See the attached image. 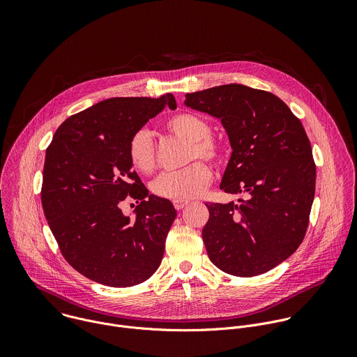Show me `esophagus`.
Instances as JSON below:
<instances>
[{
	"instance_id": "34e87169",
	"label": "esophagus",
	"mask_w": 357,
	"mask_h": 357,
	"mask_svg": "<svg viewBox=\"0 0 357 357\" xmlns=\"http://www.w3.org/2000/svg\"><path fill=\"white\" fill-rule=\"evenodd\" d=\"M189 203H190L189 200H174V206L176 211H182L189 205Z\"/></svg>"
}]
</instances>
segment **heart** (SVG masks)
<instances>
[{"label":"heart","instance_id":"1","mask_svg":"<svg viewBox=\"0 0 357 357\" xmlns=\"http://www.w3.org/2000/svg\"><path fill=\"white\" fill-rule=\"evenodd\" d=\"M171 134L189 141L186 148V161L206 158L218 161L220 148L211 137V124L197 114L182 112L167 121ZM128 161L139 174H151L155 169V145L146 128L137 130L128 141ZM212 181L211 168L202 161H196L183 169L164 172L152 182V192L160 197L172 200H186L199 196Z\"/></svg>","mask_w":357,"mask_h":357}]
</instances>
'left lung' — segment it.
Masks as SVG:
<instances>
[{"label": "left lung", "mask_w": 357, "mask_h": 357, "mask_svg": "<svg viewBox=\"0 0 357 357\" xmlns=\"http://www.w3.org/2000/svg\"><path fill=\"white\" fill-rule=\"evenodd\" d=\"M183 105L222 121L231 155L220 189L247 196L206 205L211 261L236 277L273 270L308 227L317 168L307 132L275 94L238 83L188 93Z\"/></svg>", "instance_id": "left-lung-1"}]
</instances>
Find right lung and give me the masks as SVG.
Returning a JSON list of instances; mask_svg holds the SVG:
<instances>
[{
	"instance_id": "obj_1",
	"label": "right lung",
	"mask_w": 357,
	"mask_h": 357,
	"mask_svg": "<svg viewBox=\"0 0 357 357\" xmlns=\"http://www.w3.org/2000/svg\"><path fill=\"white\" fill-rule=\"evenodd\" d=\"M165 107L176 109L171 93L103 100L63 121L46 149L45 218L66 261L98 284L137 285L162 261L176 211L168 199L148 195L127 148ZM128 194L142 200L134 218L121 212Z\"/></svg>"
}]
</instances>
